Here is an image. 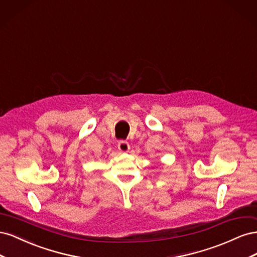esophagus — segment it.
Returning a JSON list of instances; mask_svg holds the SVG:
<instances>
[{
    "label": "esophagus",
    "mask_w": 257,
    "mask_h": 257,
    "mask_svg": "<svg viewBox=\"0 0 257 257\" xmlns=\"http://www.w3.org/2000/svg\"><path fill=\"white\" fill-rule=\"evenodd\" d=\"M118 149L121 151V152H127L130 150V144L126 142V141H120L119 144H118Z\"/></svg>",
    "instance_id": "1"
}]
</instances>
